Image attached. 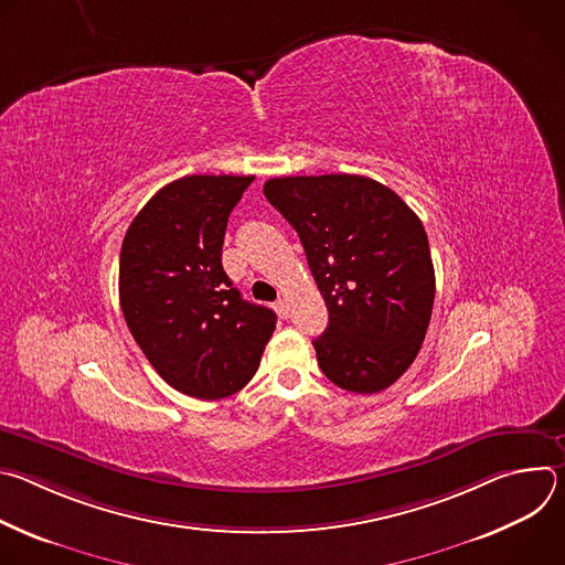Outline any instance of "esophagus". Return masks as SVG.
<instances>
[{"label":"esophagus","mask_w":565,"mask_h":565,"mask_svg":"<svg viewBox=\"0 0 565 565\" xmlns=\"http://www.w3.org/2000/svg\"><path fill=\"white\" fill-rule=\"evenodd\" d=\"M275 310H277L279 317H288V303H286V299H279V301L275 303Z\"/></svg>","instance_id":"esophagus-1"}]
</instances>
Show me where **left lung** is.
Here are the masks:
<instances>
[{"mask_svg":"<svg viewBox=\"0 0 565 565\" xmlns=\"http://www.w3.org/2000/svg\"><path fill=\"white\" fill-rule=\"evenodd\" d=\"M264 194L295 227L329 308L312 347L340 388L377 393L416 360L434 308L429 238L416 212L358 174L270 179Z\"/></svg>","mask_w":565,"mask_h":565,"instance_id":"left-lung-1","label":"left lung"}]
</instances>
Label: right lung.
<instances>
[{
  "instance_id": "1",
  "label": "right lung",
  "mask_w": 565,
  "mask_h": 565,
  "mask_svg": "<svg viewBox=\"0 0 565 565\" xmlns=\"http://www.w3.org/2000/svg\"><path fill=\"white\" fill-rule=\"evenodd\" d=\"M255 177H183L131 221L120 250L127 327L177 391L221 399L259 369L277 315L246 301L221 264L227 216Z\"/></svg>"
}]
</instances>
